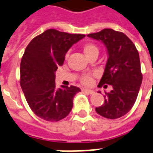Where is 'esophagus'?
<instances>
[{"label":"esophagus","instance_id":"34e87169","mask_svg":"<svg viewBox=\"0 0 153 153\" xmlns=\"http://www.w3.org/2000/svg\"><path fill=\"white\" fill-rule=\"evenodd\" d=\"M82 91H85V92H87V93L90 94V95L95 93V91H92V90H90V89H82Z\"/></svg>","mask_w":153,"mask_h":153}]
</instances>
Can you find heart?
<instances>
[{"instance_id":"obj_1","label":"heart","mask_w":153,"mask_h":153,"mask_svg":"<svg viewBox=\"0 0 153 153\" xmlns=\"http://www.w3.org/2000/svg\"><path fill=\"white\" fill-rule=\"evenodd\" d=\"M83 52L87 56H89L90 55L93 53H98L99 50L98 48L96 45H94L92 43H88L87 45H84L83 47ZM93 82V79L91 75H85L84 77H82V82L85 85H91Z\"/></svg>"}]
</instances>
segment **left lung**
<instances>
[{"label":"left lung","instance_id":"1","mask_svg":"<svg viewBox=\"0 0 153 153\" xmlns=\"http://www.w3.org/2000/svg\"><path fill=\"white\" fill-rule=\"evenodd\" d=\"M88 36L102 42L108 53L98 87L105 85V88L111 85L113 88L109 92H105V103L96 108V111L106 118H119L133 107L142 83L138 50L125 34L113 29L106 28L97 33L88 34Z\"/></svg>","mask_w":153,"mask_h":153}]
</instances>
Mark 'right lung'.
<instances>
[{
	"label": "right lung",
	"instance_id": "right-lung-1",
	"mask_svg": "<svg viewBox=\"0 0 153 153\" xmlns=\"http://www.w3.org/2000/svg\"><path fill=\"white\" fill-rule=\"evenodd\" d=\"M84 37L48 29L26 48L20 64V85L31 110L42 119L57 122L71 113L74 97L81 90L75 86L56 88L55 72L71 46Z\"/></svg>",
	"mask_w": 153,
	"mask_h": 153
}]
</instances>
